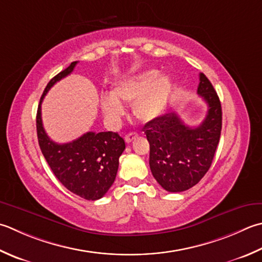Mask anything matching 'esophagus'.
<instances>
[{
	"label": "esophagus",
	"instance_id": "1",
	"mask_svg": "<svg viewBox=\"0 0 262 262\" xmlns=\"http://www.w3.org/2000/svg\"><path fill=\"white\" fill-rule=\"evenodd\" d=\"M138 136V134H137V133H129V134H127L126 135V137H125V141L127 142V143H132L133 141H134L135 140V138Z\"/></svg>",
	"mask_w": 262,
	"mask_h": 262
}]
</instances>
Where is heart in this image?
I'll list each match as a JSON object with an SVG mask.
<instances>
[{"label":"heart","instance_id":"obj_1","mask_svg":"<svg viewBox=\"0 0 262 262\" xmlns=\"http://www.w3.org/2000/svg\"><path fill=\"white\" fill-rule=\"evenodd\" d=\"M157 75V71L150 70L118 83L112 94L102 96L104 115L112 120H118L125 114L121 102H126L134 103L133 112L137 119L144 122L156 119L165 109L170 91L168 77Z\"/></svg>","mask_w":262,"mask_h":262}]
</instances>
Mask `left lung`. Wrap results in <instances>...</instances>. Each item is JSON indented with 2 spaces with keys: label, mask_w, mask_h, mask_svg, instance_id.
Here are the masks:
<instances>
[{
  "label": "left lung",
  "mask_w": 262,
  "mask_h": 262,
  "mask_svg": "<svg viewBox=\"0 0 262 262\" xmlns=\"http://www.w3.org/2000/svg\"><path fill=\"white\" fill-rule=\"evenodd\" d=\"M198 94L208 104V114L199 126L189 127L176 112H170L143 128L150 143L152 175L168 192H183L196 185L211 166L218 146L222 104L204 74H200Z\"/></svg>",
  "instance_id": "left-lung-1"
}]
</instances>
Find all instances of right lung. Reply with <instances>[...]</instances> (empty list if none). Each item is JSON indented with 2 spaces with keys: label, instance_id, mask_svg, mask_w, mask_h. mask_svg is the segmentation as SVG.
Here are the masks:
<instances>
[{
  "label": "right lung",
  "instance_id": "right-lung-1",
  "mask_svg": "<svg viewBox=\"0 0 262 262\" xmlns=\"http://www.w3.org/2000/svg\"><path fill=\"white\" fill-rule=\"evenodd\" d=\"M77 61L49 81L40 97L36 129L38 144L51 170L62 185L76 195L95 201L109 191L114 184L119 157L125 150L124 138L114 132H89L77 140L58 144L45 133L40 104L46 93L56 81L73 73Z\"/></svg>",
  "mask_w": 262,
  "mask_h": 262
}]
</instances>
